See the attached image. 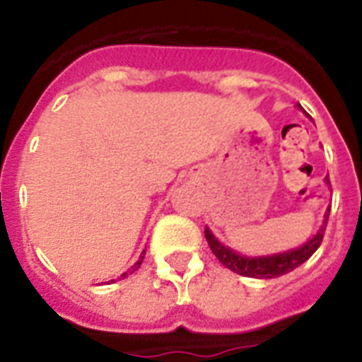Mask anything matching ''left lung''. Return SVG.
Listing matches in <instances>:
<instances>
[{
	"instance_id": "1",
	"label": "left lung",
	"mask_w": 362,
	"mask_h": 362,
	"mask_svg": "<svg viewBox=\"0 0 362 362\" xmlns=\"http://www.w3.org/2000/svg\"><path fill=\"white\" fill-rule=\"evenodd\" d=\"M300 107V105H298ZM327 184H329V178H327ZM329 212L331 209H327L325 220H323V226L314 237L310 238L306 244H303L300 247H295V250H289V252L276 253V255H267V257H246V255H240V253L233 252L231 247L223 246L218 238L212 235L209 227L204 229V238L209 242L210 250L214 253L218 261H220L223 267H227L233 272H237L240 276H247V278H261V280H269V278H278V276H284L287 272H291L297 267L308 261L312 255L315 253V250L321 246L323 242V235H325L327 220H329Z\"/></svg>"
}]
</instances>
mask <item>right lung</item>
I'll return each mask as SVG.
<instances>
[{
    "instance_id": "add662e5",
    "label": "right lung",
    "mask_w": 362,
    "mask_h": 362,
    "mask_svg": "<svg viewBox=\"0 0 362 362\" xmlns=\"http://www.w3.org/2000/svg\"><path fill=\"white\" fill-rule=\"evenodd\" d=\"M144 253H146V252H142V253H141V257H139V261H136V263H135V264H133V267H131V269H129V270H127V272H124V274H122V276H120V278H125V276H127V274H133V272H135V270H136V269H139V267H141V263H142V259H144ZM110 281H115V280H110Z\"/></svg>"
}]
</instances>
